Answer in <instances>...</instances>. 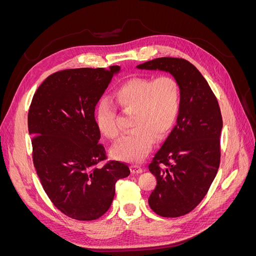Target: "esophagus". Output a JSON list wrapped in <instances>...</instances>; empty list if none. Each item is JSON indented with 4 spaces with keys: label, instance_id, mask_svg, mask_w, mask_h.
I'll return each instance as SVG.
<instances>
[{
    "label": "esophagus",
    "instance_id": "esophagus-1",
    "mask_svg": "<svg viewBox=\"0 0 256 256\" xmlns=\"http://www.w3.org/2000/svg\"><path fill=\"white\" fill-rule=\"evenodd\" d=\"M131 172H132L134 174H141L143 172V168L140 166L134 164V166H131Z\"/></svg>",
    "mask_w": 256,
    "mask_h": 256
}]
</instances>
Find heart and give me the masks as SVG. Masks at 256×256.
Returning a JSON list of instances; mask_svg holds the SVG:
<instances>
[{
    "label": "heart",
    "mask_w": 256,
    "mask_h": 256,
    "mask_svg": "<svg viewBox=\"0 0 256 256\" xmlns=\"http://www.w3.org/2000/svg\"><path fill=\"white\" fill-rule=\"evenodd\" d=\"M115 100L125 112H134V129L113 146L112 154L118 160L140 162L152 148L156 136L164 138L174 125L180 108V85L171 76L134 78L118 88ZM96 124L110 140L120 136L118 112L110 100L98 104Z\"/></svg>",
    "instance_id": "heart-1"
}]
</instances>
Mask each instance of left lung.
Here are the masks:
<instances>
[{
	"label": "left lung",
	"mask_w": 256,
	"mask_h": 256,
	"mask_svg": "<svg viewBox=\"0 0 256 256\" xmlns=\"http://www.w3.org/2000/svg\"><path fill=\"white\" fill-rule=\"evenodd\" d=\"M136 68L168 72L180 85L176 125L148 166L157 178L148 204L161 216H180L200 204L218 172L222 129L218 100L202 74L184 58H159Z\"/></svg>",
	"instance_id": "left-lung-1"
}]
</instances>
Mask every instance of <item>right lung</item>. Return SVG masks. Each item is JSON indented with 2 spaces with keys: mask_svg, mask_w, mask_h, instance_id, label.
Here are the masks:
<instances>
[{
  "mask_svg": "<svg viewBox=\"0 0 256 256\" xmlns=\"http://www.w3.org/2000/svg\"><path fill=\"white\" fill-rule=\"evenodd\" d=\"M120 66L66 69L37 88L28 110L33 161L42 188L58 209L76 220H96L110 208L115 184L129 166L106 159L95 106Z\"/></svg>",
  "mask_w": 256,
  "mask_h": 256,
  "instance_id": "right-lung-1",
  "label": "right lung"
}]
</instances>
